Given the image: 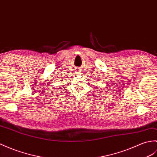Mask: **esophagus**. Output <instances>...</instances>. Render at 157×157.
<instances>
[{"label":"esophagus","instance_id":"obj_1","mask_svg":"<svg viewBox=\"0 0 157 157\" xmlns=\"http://www.w3.org/2000/svg\"><path fill=\"white\" fill-rule=\"evenodd\" d=\"M78 72H79V71H78Z\"/></svg>","mask_w":157,"mask_h":157}]
</instances>
